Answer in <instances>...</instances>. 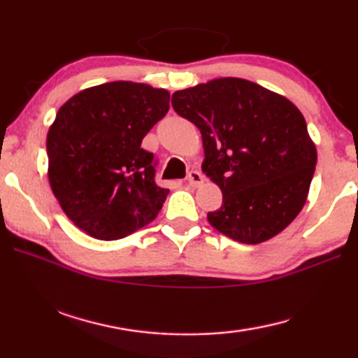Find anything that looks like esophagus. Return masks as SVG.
I'll return each mask as SVG.
<instances>
[{
    "instance_id": "esophagus-1",
    "label": "esophagus",
    "mask_w": 358,
    "mask_h": 358,
    "mask_svg": "<svg viewBox=\"0 0 358 358\" xmlns=\"http://www.w3.org/2000/svg\"><path fill=\"white\" fill-rule=\"evenodd\" d=\"M187 183L194 187L201 186L203 183V175L199 171H191L189 173H187Z\"/></svg>"
}]
</instances>
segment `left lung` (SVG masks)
<instances>
[{
	"mask_svg": "<svg viewBox=\"0 0 358 358\" xmlns=\"http://www.w3.org/2000/svg\"><path fill=\"white\" fill-rule=\"evenodd\" d=\"M172 107L201 131L202 171L222 191L211 226L246 245L282 232L305 205L317 162L299 108L237 77L175 92Z\"/></svg>",
	"mask_w": 358,
	"mask_h": 358,
	"instance_id": "8db88e82",
	"label": "left lung"
}]
</instances>
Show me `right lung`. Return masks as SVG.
<instances>
[{
	"mask_svg": "<svg viewBox=\"0 0 358 358\" xmlns=\"http://www.w3.org/2000/svg\"><path fill=\"white\" fill-rule=\"evenodd\" d=\"M169 101L164 88L120 80L83 90L58 110L47 134L48 181L90 237L123 238L161 211L169 189L155 183V155L141 145Z\"/></svg>",
	"mask_w": 358,
	"mask_h": 358,
	"instance_id": "1",
	"label": "right lung"
}]
</instances>
